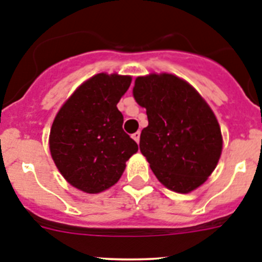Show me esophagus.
Here are the masks:
<instances>
[{
  "mask_svg": "<svg viewBox=\"0 0 262 262\" xmlns=\"http://www.w3.org/2000/svg\"><path fill=\"white\" fill-rule=\"evenodd\" d=\"M139 137H141V132H136L134 134H132V138H133L137 143L139 142Z\"/></svg>",
  "mask_w": 262,
  "mask_h": 262,
  "instance_id": "1",
  "label": "esophagus"
}]
</instances>
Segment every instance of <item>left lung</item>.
<instances>
[{"mask_svg": "<svg viewBox=\"0 0 262 262\" xmlns=\"http://www.w3.org/2000/svg\"><path fill=\"white\" fill-rule=\"evenodd\" d=\"M133 95L147 114L139 148L156 178L181 194L203 185L222 151L211 107L189 82L170 73L137 77Z\"/></svg>", "mask_w": 262, "mask_h": 262, "instance_id": "1", "label": "left lung"}]
</instances>
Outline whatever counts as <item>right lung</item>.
<instances>
[{
    "instance_id": "1",
    "label": "right lung",
    "mask_w": 262,
    "mask_h": 262,
    "mask_svg": "<svg viewBox=\"0 0 262 262\" xmlns=\"http://www.w3.org/2000/svg\"><path fill=\"white\" fill-rule=\"evenodd\" d=\"M130 82V76L98 73L75 90L54 119L51 158L76 189L89 194L110 189L138 151L116 107Z\"/></svg>"
}]
</instances>
